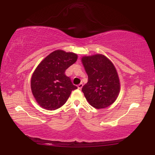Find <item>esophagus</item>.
I'll return each mask as SVG.
<instances>
[{"label":"esophagus","mask_w":155,"mask_h":155,"mask_svg":"<svg viewBox=\"0 0 155 155\" xmlns=\"http://www.w3.org/2000/svg\"><path fill=\"white\" fill-rule=\"evenodd\" d=\"M82 87H83V84L82 83H80L79 85H78V88L79 89V90H81V88H82Z\"/></svg>","instance_id":"1"}]
</instances>
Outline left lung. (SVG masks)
Returning <instances> with one entry per match:
<instances>
[{"instance_id":"8db88e82","label":"left lung","mask_w":155,"mask_h":155,"mask_svg":"<svg viewBox=\"0 0 155 155\" xmlns=\"http://www.w3.org/2000/svg\"><path fill=\"white\" fill-rule=\"evenodd\" d=\"M81 62L88 76L87 83L81 89L87 101L98 109L109 106L116 101L120 90L114 64L100 54L83 57Z\"/></svg>"}]
</instances>
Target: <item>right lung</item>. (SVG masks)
Listing matches in <instances>:
<instances>
[{
	"label": "right lung",
	"instance_id": "right-lung-1",
	"mask_svg": "<svg viewBox=\"0 0 155 155\" xmlns=\"http://www.w3.org/2000/svg\"><path fill=\"white\" fill-rule=\"evenodd\" d=\"M77 60V54L56 50L35 68L31 78V90L37 103L47 110L58 109L65 104L73 90L77 89L65 70Z\"/></svg>",
	"mask_w": 155,
	"mask_h": 155
}]
</instances>
